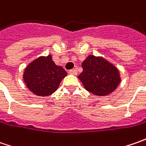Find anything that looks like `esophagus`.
Listing matches in <instances>:
<instances>
[{"label": "esophagus", "instance_id": "34e87169", "mask_svg": "<svg viewBox=\"0 0 146 146\" xmlns=\"http://www.w3.org/2000/svg\"><path fill=\"white\" fill-rule=\"evenodd\" d=\"M69 74L73 75V76H76L77 75V70L76 69H72V70H69Z\"/></svg>", "mask_w": 146, "mask_h": 146}]
</instances>
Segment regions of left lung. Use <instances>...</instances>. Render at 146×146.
<instances>
[{"mask_svg":"<svg viewBox=\"0 0 146 146\" xmlns=\"http://www.w3.org/2000/svg\"><path fill=\"white\" fill-rule=\"evenodd\" d=\"M83 72L78 78L84 88L96 96L113 93L121 82L119 70L102 57L88 55L83 63Z\"/></svg>","mask_w":146,"mask_h":146,"instance_id":"8db88e82","label":"left lung"}]
</instances>
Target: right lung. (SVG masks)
Instances as JSON below:
<instances>
[{
    "label": "right lung",
    "mask_w": 146,
    "mask_h": 146,
    "mask_svg": "<svg viewBox=\"0 0 146 146\" xmlns=\"http://www.w3.org/2000/svg\"><path fill=\"white\" fill-rule=\"evenodd\" d=\"M67 76L66 71L54 63L51 54L40 56L27 66L23 72V81L33 94L47 97L58 88L62 80Z\"/></svg>",
    "instance_id": "right-lung-1"
}]
</instances>
